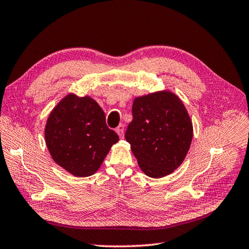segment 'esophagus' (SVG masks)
<instances>
[{"instance_id": "1", "label": "esophagus", "mask_w": 249, "mask_h": 249, "mask_svg": "<svg viewBox=\"0 0 249 249\" xmlns=\"http://www.w3.org/2000/svg\"><path fill=\"white\" fill-rule=\"evenodd\" d=\"M116 131H117L118 135L120 136V138H123L124 137V125L120 124L116 128Z\"/></svg>"}]
</instances>
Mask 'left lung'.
<instances>
[{
	"instance_id": "8db88e82",
	"label": "left lung",
	"mask_w": 249,
	"mask_h": 249,
	"mask_svg": "<svg viewBox=\"0 0 249 249\" xmlns=\"http://www.w3.org/2000/svg\"><path fill=\"white\" fill-rule=\"evenodd\" d=\"M125 133L140 168L150 178L166 177L185 160L193 141V122L185 105L170 90L136 97Z\"/></svg>"
}]
</instances>
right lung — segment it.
I'll list each match as a JSON object with an SVG mask.
<instances>
[{"label":"right lung","instance_id":"right-lung-1","mask_svg":"<svg viewBox=\"0 0 249 249\" xmlns=\"http://www.w3.org/2000/svg\"><path fill=\"white\" fill-rule=\"evenodd\" d=\"M45 143L53 160L74 177L97 173L119 136L105 123L100 105L89 95L66 94L46 121Z\"/></svg>","mask_w":249,"mask_h":249}]
</instances>
